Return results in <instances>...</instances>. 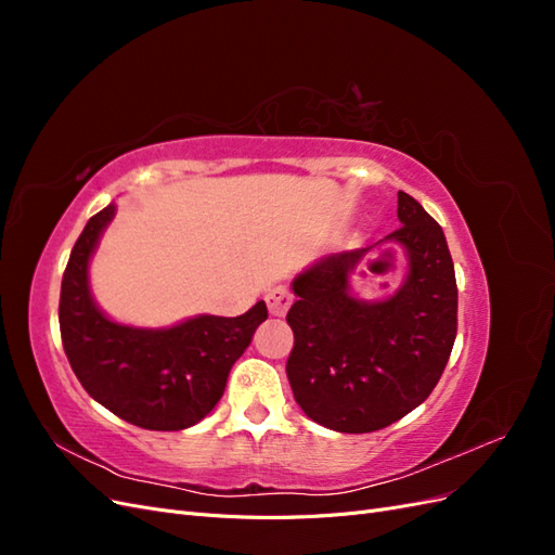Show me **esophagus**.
<instances>
[{
    "label": "esophagus",
    "mask_w": 555,
    "mask_h": 555,
    "mask_svg": "<svg viewBox=\"0 0 555 555\" xmlns=\"http://www.w3.org/2000/svg\"><path fill=\"white\" fill-rule=\"evenodd\" d=\"M292 300H294L292 292L287 287H282V284H278V287H273L266 294V306H268V310H271L273 317L287 314V310L292 308Z\"/></svg>",
    "instance_id": "esophagus-1"
}]
</instances>
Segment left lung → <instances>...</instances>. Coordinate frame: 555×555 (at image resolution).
<instances>
[{"label": "left lung", "mask_w": 555, "mask_h": 555, "mask_svg": "<svg viewBox=\"0 0 555 555\" xmlns=\"http://www.w3.org/2000/svg\"><path fill=\"white\" fill-rule=\"evenodd\" d=\"M398 227L382 243L405 251L400 287L379 300L351 292L375 245L314 261L292 282L287 377L312 422L338 433L391 426L430 396L456 340L459 289L442 227L398 192Z\"/></svg>", "instance_id": "1"}]
</instances>
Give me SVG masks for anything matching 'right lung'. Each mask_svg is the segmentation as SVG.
Masks as SVG:
<instances>
[{
  "instance_id": "add662e5",
  "label": "right lung",
  "mask_w": 555,
  "mask_h": 555,
  "mask_svg": "<svg viewBox=\"0 0 555 555\" xmlns=\"http://www.w3.org/2000/svg\"><path fill=\"white\" fill-rule=\"evenodd\" d=\"M115 217L108 204L78 236L60 292V333L78 382L99 405L147 430H184L220 402L231 365L266 322L263 300L241 317L196 314L169 328L117 324L90 289V259Z\"/></svg>"
}]
</instances>
